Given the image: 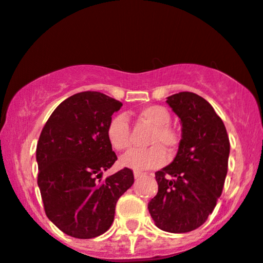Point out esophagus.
Wrapping results in <instances>:
<instances>
[{
  "mask_svg": "<svg viewBox=\"0 0 263 263\" xmlns=\"http://www.w3.org/2000/svg\"><path fill=\"white\" fill-rule=\"evenodd\" d=\"M134 175L136 179H140V178H142V176H145L146 173H142V171H139V170H135Z\"/></svg>",
  "mask_w": 263,
  "mask_h": 263,
  "instance_id": "esophagus-1",
  "label": "esophagus"
}]
</instances>
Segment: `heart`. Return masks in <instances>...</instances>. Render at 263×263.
<instances>
[{
    "label": "heart",
    "mask_w": 263,
    "mask_h": 263,
    "mask_svg": "<svg viewBox=\"0 0 263 263\" xmlns=\"http://www.w3.org/2000/svg\"><path fill=\"white\" fill-rule=\"evenodd\" d=\"M141 120L154 127L148 143L153 146L142 150H132L121 159L123 166L146 170L161 166L166 161V153H175L181 142V135L170 123V113L162 106L151 104L140 109ZM106 136L110 147L116 151H126L129 147V124L123 113L110 117L106 128Z\"/></svg>",
    "instance_id": "obj_1"
}]
</instances>
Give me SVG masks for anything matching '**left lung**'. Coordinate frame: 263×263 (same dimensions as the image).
I'll return each mask as SVG.
<instances>
[{
	"mask_svg": "<svg viewBox=\"0 0 263 263\" xmlns=\"http://www.w3.org/2000/svg\"><path fill=\"white\" fill-rule=\"evenodd\" d=\"M166 102L180 117L182 136L174 161L155 173L159 192L148 212L162 231L186 233L204 224L214 211L231 145L222 118L203 97L180 92Z\"/></svg>",
	"mask_w": 263,
	"mask_h": 263,
	"instance_id": "1",
	"label": "left lung"
}]
</instances>
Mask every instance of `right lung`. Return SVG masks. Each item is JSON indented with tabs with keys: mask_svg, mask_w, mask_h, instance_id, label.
<instances>
[{
	"mask_svg": "<svg viewBox=\"0 0 263 263\" xmlns=\"http://www.w3.org/2000/svg\"><path fill=\"white\" fill-rule=\"evenodd\" d=\"M121 107L103 93H77L55 108L39 137L37 185L44 211L68 236L89 239L108 231L118 199L134 184L128 167L102 179L117 160L106 128Z\"/></svg>",
	"mask_w": 263,
	"mask_h": 263,
	"instance_id": "right-lung-1",
	"label": "right lung"
}]
</instances>
